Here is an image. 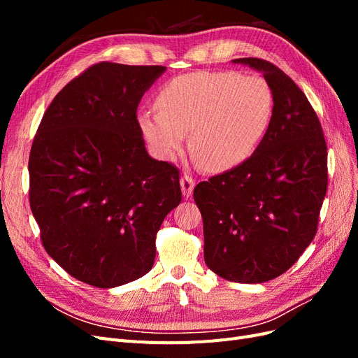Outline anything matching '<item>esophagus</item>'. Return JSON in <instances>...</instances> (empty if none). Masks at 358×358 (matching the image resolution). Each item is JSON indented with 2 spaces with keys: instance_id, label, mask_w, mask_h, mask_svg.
I'll use <instances>...</instances> for the list:
<instances>
[{
  "instance_id": "1",
  "label": "esophagus",
  "mask_w": 358,
  "mask_h": 358,
  "mask_svg": "<svg viewBox=\"0 0 358 358\" xmlns=\"http://www.w3.org/2000/svg\"><path fill=\"white\" fill-rule=\"evenodd\" d=\"M194 185H196V180H194V179L188 175V173H185V175H183V176L180 178V188H182L183 197H187V199L191 197Z\"/></svg>"
}]
</instances>
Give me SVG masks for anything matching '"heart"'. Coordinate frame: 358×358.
<instances>
[{"mask_svg": "<svg viewBox=\"0 0 358 358\" xmlns=\"http://www.w3.org/2000/svg\"><path fill=\"white\" fill-rule=\"evenodd\" d=\"M157 110L137 116L138 128L161 159L189 148L212 171L241 166L262 142L273 112V92L259 76L196 71L173 78L155 96Z\"/></svg>", "mask_w": 358, "mask_h": 358, "instance_id": "obj_1", "label": "heart"}]
</instances>
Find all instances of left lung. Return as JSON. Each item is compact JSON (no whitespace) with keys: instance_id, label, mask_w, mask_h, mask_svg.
Instances as JSON below:
<instances>
[{"instance_id":"1","label":"left lung","mask_w":358,"mask_h":358,"mask_svg":"<svg viewBox=\"0 0 358 358\" xmlns=\"http://www.w3.org/2000/svg\"><path fill=\"white\" fill-rule=\"evenodd\" d=\"M262 71L273 112L255 152L200 182L204 262L218 276L262 284L285 273L317 234L327 192V145L306 95L275 64L233 59Z\"/></svg>"}]
</instances>
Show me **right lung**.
<instances>
[{
    "instance_id": "right-lung-1",
    "label": "right lung",
    "mask_w": 358,
    "mask_h": 358,
    "mask_svg": "<svg viewBox=\"0 0 358 358\" xmlns=\"http://www.w3.org/2000/svg\"><path fill=\"white\" fill-rule=\"evenodd\" d=\"M162 66L99 62L69 82L31 146L29 206L46 252L73 278L113 288L146 275L179 169L146 152L137 122Z\"/></svg>"
}]
</instances>
